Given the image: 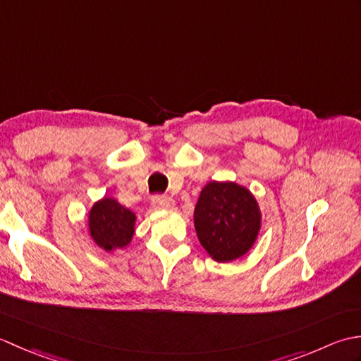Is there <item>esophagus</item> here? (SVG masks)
Listing matches in <instances>:
<instances>
[{"label": "esophagus", "mask_w": 361, "mask_h": 361, "mask_svg": "<svg viewBox=\"0 0 361 361\" xmlns=\"http://www.w3.org/2000/svg\"><path fill=\"white\" fill-rule=\"evenodd\" d=\"M175 206V202L172 200L171 197H163L158 195L153 198V208L155 209H172Z\"/></svg>", "instance_id": "34e87169"}]
</instances>
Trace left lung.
<instances>
[{
	"instance_id": "8db88e82",
	"label": "left lung",
	"mask_w": 361,
	"mask_h": 361,
	"mask_svg": "<svg viewBox=\"0 0 361 361\" xmlns=\"http://www.w3.org/2000/svg\"><path fill=\"white\" fill-rule=\"evenodd\" d=\"M260 219L255 195L233 181L208 183L194 211L198 240L217 262L247 255L257 239Z\"/></svg>"
}]
</instances>
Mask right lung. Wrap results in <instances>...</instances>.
<instances>
[{"instance_id":"1","label":"right lung","mask_w":361,"mask_h":361,"mask_svg":"<svg viewBox=\"0 0 361 361\" xmlns=\"http://www.w3.org/2000/svg\"><path fill=\"white\" fill-rule=\"evenodd\" d=\"M135 214L111 197H104L93 204L88 214L91 239L105 251L124 248L135 234Z\"/></svg>"}]
</instances>
